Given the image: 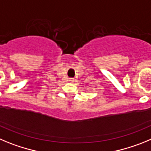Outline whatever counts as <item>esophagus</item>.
I'll return each instance as SVG.
<instances>
[{
  "mask_svg": "<svg viewBox=\"0 0 151 151\" xmlns=\"http://www.w3.org/2000/svg\"><path fill=\"white\" fill-rule=\"evenodd\" d=\"M68 81L69 82H74V78H69Z\"/></svg>",
  "mask_w": 151,
  "mask_h": 151,
  "instance_id": "esophagus-1",
  "label": "esophagus"
}]
</instances>
